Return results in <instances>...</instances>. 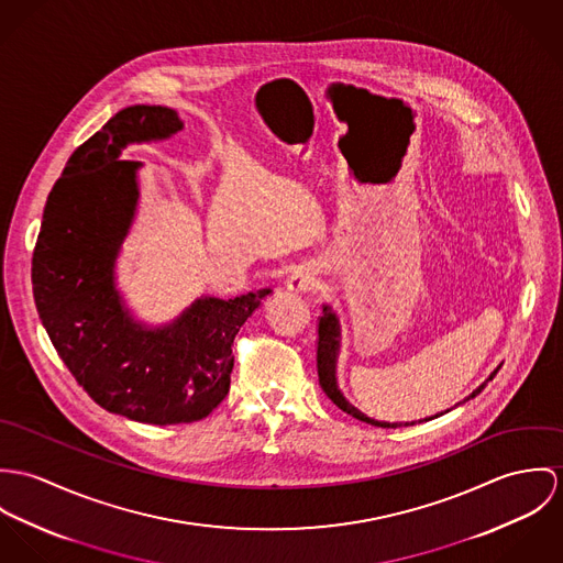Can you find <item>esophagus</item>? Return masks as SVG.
Here are the masks:
<instances>
[{
    "label": "esophagus",
    "mask_w": 563,
    "mask_h": 563,
    "mask_svg": "<svg viewBox=\"0 0 563 563\" xmlns=\"http://www.w3.org/2000/svg\"><path fill=\"white\" fill-rule=\"evenodd\" d=\"M287 289L289 291H296V294H305V291H309L312 287V272L309 267H305V265H300V267H296L291 274H289V278H287Z\"/></svg>",
    "instance_id": "34e87169"
}]
</instances>
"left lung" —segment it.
<instances>
[{"label": "left lung", "instance_id": "left-lung-1", "mask_svg": "<svg viewBox=\"0 0 563 563\" xmlns=\"http://www.w3.org/2000/svg\"><path fill=\"white\" fill-rule=\"evenodd\" d=\"M339 350H341V323H339V317H336V312L330 309V305H323V312H321V317H319V341H317V374H319V384H321L323 393H325V395L332 399V404H336L343 412L352 415V417L358 419V421L372 423L375 428H393V430H395V428L415 426V421H412V423H386V421H375V419H369L367 415H363L358 408H354V406L345 399V395L341 393L339 382H336ZM497 372H499V369H495L493 374L488 375V379H486L484 384H479L464 401L477 397V395L484 390V386L497 375ZM444 412H449V410H444ZM444 412H440V415H444ZM440 415H437V417H440ZM437 417H430V419H423V421H432V419H437ZM423 421H419V423H423Z\"/></svg>", "mask_w": 563, "mask_h": 563}]
</instances>
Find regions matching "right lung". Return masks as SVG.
Instances as JSON below:
<instances>
[{"label":"right lung","instance_id":"add662e5","mask_svg":"<svg viewBox=\"0 0 563 563\" xmlns=\"http://www.w3.org/2000/svg\"><path fill=\"white\" fill-rule=\"evenodd\" d=\"M184 129L164 106H131L68 159L52 189L32 256L41 321L79 386L108 412L137 423L205 419L227 397L233 341L272 291L200 296L164 325L137 321L117 287V258L133 224L140 162L129 144Z\"/></svg>","mask_w":563,"mask_h":563}]
</instances>
